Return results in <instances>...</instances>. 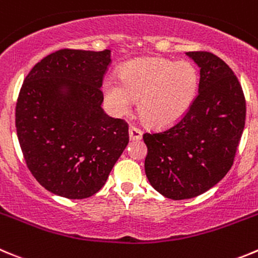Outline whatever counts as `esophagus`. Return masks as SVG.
<instances>
[{
  "instance_id": "34e87169",
  "label": "esophagus",
  "mask_w": 258,
  "mask_h": 258,
  "mask_svg": "<svg viewBox=\"0 0 258 258\" xmlns=\"http://www.w3.org/2000/svg\"><path fill=\"white\" fill-rule=\"evenodd\" d=\"M128 134H130V140L132 141L141 140V137H143V131H141L140 128H137L136 126H130Z\"/></svg>"
}]
</instances>
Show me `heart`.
Here are the masks:
<instances>
[{"label": "heart", "mask_w": 258, "mask_h": 258, "mask_svg": "<svg viewBox=\"0 0 258 258\" xmlns=\"http://www.w3.org/2000/svg\"><path fill=\"white\" fill-rule=\"evenodd\" d=\"M200 74L189 62L162 57L132 59L122 66L121 80L107 76L103 93L114 115L130 113L134 100L144 121L155 128H165L189 112L197 98Z\"/></svg>", "instance_id": "b5f03b06"}]
</instances>
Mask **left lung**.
<instances>
[{
    "mask_svg": "<svg viewBox=\"0 0 258 258\" xmlns=\"http://www.w3.org/2000/svg\"><path fill=\"white\" fill-rule=\"evenodd\" d=\"M186 54L200 67L194 105L173 127L143 136L146 177L172 200L199 196L225 177L245 122L244 94L232 69L210 52Z\"/></svg>",
    "mask_w": 258,
    "mask_h": 258,
    "instance_id": "obj_1",
    "label": "left lung"
}]
</instances>
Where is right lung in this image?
Instances as JSON below:
<instances>
[{
	"instance_id": "right-lung-1",
	"label": "right lung",
	"mask_w": 258,
	"mask_h": 258,
	"mask_svg": "<svg viewBox=\"0 0 258 258\" xmlns=\"http://www.w3.org/2000/svg\"><path fill=\"white\" fill-rule=\"evenodd\" d=\"M110 50L59 49L24 80L15 124L31 174L71 200L99 191L128 144V124L102 109Z\"/></svg>"
}]
</instances>
